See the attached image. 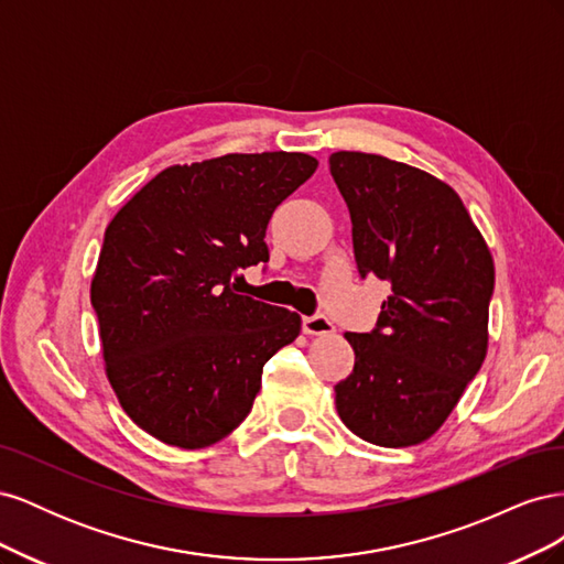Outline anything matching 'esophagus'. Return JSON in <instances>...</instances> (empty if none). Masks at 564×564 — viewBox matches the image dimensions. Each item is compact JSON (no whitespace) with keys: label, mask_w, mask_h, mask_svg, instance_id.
<instances>
[{"label":"esophagus","mask_w":564,"mask_h":564,"mask_svg":"<svg viewBox=\"0 0 564 564\" xmlns=\"http://www.w3.org/2000/svg\"><path fill=\"white\" fill-rule=\"evenodd\" d=\"M303 332L308 336H329L334 334V322L324 315L303 317Z\"/></svg>","instance_id":"1"}]
</instances>
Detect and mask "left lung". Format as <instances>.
Wrapping results in <instances>:
<instances>
[{
	"instance_id": "obj_1",
	"label": "left lung",
	"mask_w": 564,
	"mask_h": 564,
	"mask_svg": "<svg viewBox=\"0 0 564 564\" xmlns=\"http://www.w3.org/2000/svg\"><path fill=\"white\" fill-rule=\"evenodd\" d=\"M329 169L360 275L390 282L377 329L346 334L355 367L334 386L336 412L371 445H421L485 362L491 251L454 187L429 172L352 150L332 152Z\"/></svg>"
}]
</instances>
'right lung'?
Returning <instances> with one entry per match:
<instances>
[{
	"label": "right lung",
	"instance_id": "1",
	"mask_svg": "<svg viewBox=\"0 0 564 564\" xmlns=\"http://www.w3.org/2000/svg\"><path fill=\"white\" fill-rule=\"evenodd\" d=\"M303 152H230L166 166L106 228L91 278L106 377L127 416L181 449H204L251 412L263 365L301 317L237 294L265 263V228L308 181Z\"/></svg>",
	"mask_w": 564,
	"mask_h": 564
}]
</instances>
